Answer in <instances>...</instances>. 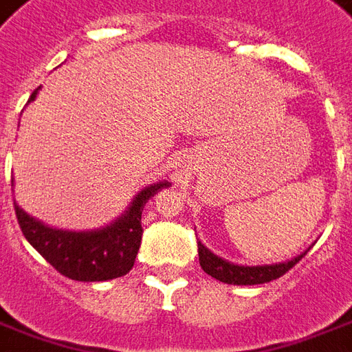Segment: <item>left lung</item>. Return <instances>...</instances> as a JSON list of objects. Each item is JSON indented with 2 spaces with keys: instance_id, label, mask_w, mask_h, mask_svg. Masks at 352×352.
I'll use <instances>...</instances> for the list:
<instances>
[{
  "instance_id": "1",
  "label": "left lung",
  "mask_w": 352,
  "mask_h": 352,
  "mask_svg": "<svg viewBox=\"0 0 352 352\" xmlns=\"http://www.w3.org/2000/svg\"><path fill=\"white\" fill-rule=\"evenodd\" d=\"M305 253L307 252L284 263L244 267V265H234V263L221 259L219 255L210 252L201 242H198V257H200V267L204 269V272H208L210 276H213L219 282L234 284V286H255V284H265V282H270V280L280 278L292 267H296V263L303 259Z\"/></svg>"
}]
</instances>
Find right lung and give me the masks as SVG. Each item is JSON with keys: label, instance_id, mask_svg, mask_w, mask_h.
Returning a JSON list of instances; mask_svg holds the SVG:
<instances>
[{"label": "right lung", "instance_id": "add662e5", "mask_svg": "<svg viewBox=\"0 0 352 352\" xmlns=\"http://www.w3.org/2000/svg\"><path fill=\"white\" fill-rule=\"evenodd\" d=\"M39 87L32 93L28 102L36 99ZM13 184L11 181V186ZM166 186H169L168 181L144 186L122 217L95 230L76 232L51 228L38 219L30 217L16 204L14 211L24 238L60 274L78 282H104L120 278L133 269L135 257L141 248L142 208Z\"/></svg>", "mask_w": 352, "mask_h": 352}]
</instances>
